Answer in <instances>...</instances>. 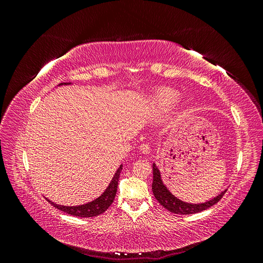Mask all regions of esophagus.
I'll use <instances>...</instances> for the list:
<instances>
[{
  "label": "esophagus",
  "mask_w": 263,
  "mask_h": 263,
  "mask_svg": "<svg viewBox=\"0 0 263 263\" xmlns=\"http://www.w3.org/2000/svg\"><path fill=\"white\" fill-rule=\"evenodd\" d=\"M139 150L141 151L142 154H145V155L150 154V147H149L148 144H141V145L139 146Z\"/></svg>",
  "instance_id": "esophagus-1"
}]
</instances>
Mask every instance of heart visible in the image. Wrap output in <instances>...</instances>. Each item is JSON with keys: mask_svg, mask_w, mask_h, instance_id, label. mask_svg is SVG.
<instances>
[{"mask_svg": "<svg viewBox=\"0 0 263 263\" xmlns=\"http://www.w3.org/2000/svg\"><path fill=\"white\" fill-rule=\"evenodd\" d=\"M179 97V92L171 87H160L150 98V105L155 112L162 113L168 109Z\"/></svg>", "mask_w": 263, "mask_h": 263, "instance_id": "heart-1", "label": "heart"}]
</instances>
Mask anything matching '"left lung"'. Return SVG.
I'll return each instance as SVG.
<instances>
[{
	"instance_id": "left-lung-1",
	"label": "left lung",
	"mask_w": 263,
	"mask_h": 263,
	"mask_svg": "<svg viewBox=\"0 0 263 263\" xmlns=\"http://www.w3.org/2000/svg\"><path fill=\"white\" fill-rule=\"evenodd\" d=\"M153 172H154V181H153V193L156 197V200L160 203L165 210H168L171 213L180 214V215H189V214H195L200 213L205 210L210 209L211 206L216 204L220 198L224 196L226 191H222L220 194H218L216 197L212 198V200L201 203V204H191L183 202L179 200L178 197L174 196L170 191L166 189V186L163 184L161 179L160 170L157 168L156 163L153 164Z\"/></svg>"
}]
</instances>
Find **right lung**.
Wrapping results in <instances>:
<instances>
[{"instance_id": "add662e5", "label": "right lung", "mask_w": 263, "mask_h": 263, "mask_svg": "<svg viewBox=\"0 0 263 263\" xmlns=\"http://www.w3.org/2000/svg\"><path fill=\"white\" fill-rule=\"evenodd\" d=\"M68 84H71V83H60L59 85H68ZM122 169H123V164H121V166L117 169L112 181L109 183V185L106 187L104 192H103V194L90 203H86L84 205H78V206H63V205L54 204L49 200L47 201H48L51 205H53L55 209H58L67 214L72 215V216H79V217L99 216V215L104 213L109 206L112 205L114 201L116 192H117L119 174H121Z\"/></svg>"}]
</instances>
